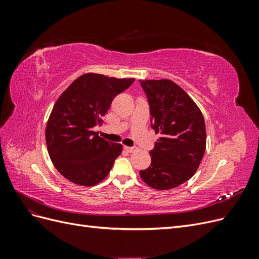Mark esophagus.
Instances as JSON below:
<instances>
[{
  "label": "esophagus",
  "mask_w": 259,
  "mask_h": 259,
  "mask_svg": "<svg viewBox=\"0 0 259 259\" xmlns=\"http://www.w3.org/2000/svg\"><path fill=\"white\" fill-rule=\"evenodd\" d=\"M124 149L125 150H126L127 152H130V153H132V152H135L136 150H137V147H124Z\"/></svg>",
  "instance_id": "obj_1"
}]
</instances>
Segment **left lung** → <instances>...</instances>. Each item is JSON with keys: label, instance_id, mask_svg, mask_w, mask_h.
Here are the masks:
<instances>
[{"label": "left lung", "instance_id": "8db88e82", "mask_svg": "<svg viewBox=\"0 0 259 259\" xmlns=\"http://www.w3.org/2000/svg\"><path fill=\"white\" fill-rule=\"evenodd\" d=\"M139 83L150 108L151 127L161 135L150 150V166L139 174L154 189H171L190 179L203 159L206 147L204 117L189 95L173 81Z\"/></svg>", "mask_w": 259, "mask_h": 259}]
</instances>
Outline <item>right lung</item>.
<instances>
[{
	"instance_id": "1",
	"label": "right lung",
	"mask_w": 259,
	"mask_h": 259,
	"mask_svg": "<svg viewBox=\"0 0 259 259\" xmlns=\"http://www.w3.org/2000/svg\"><path fill=\"white\" fill-rule=\"evenodd\" d=\"M134 81L86 73L57 99L46 125V145L55 167L71 183L97 185L111 170L123 147L107 142L93 128L103 121L113 98Z\"/></svg>"
}]
</instances>
